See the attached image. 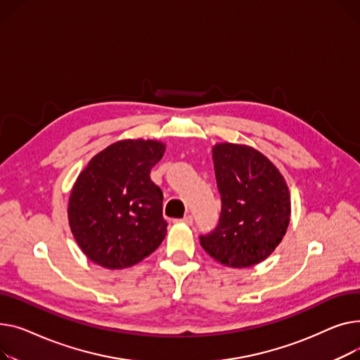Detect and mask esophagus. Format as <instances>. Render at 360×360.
I'll return each instance as SVG.
<instances>
[{
	"label": "esophagus",
	"instance_id": "1",
	"mask_svg": "<svg viewBox=\"0 0 360 360\" xmlns=\"http://www.w3.org/2000/svg\"><path fill=\"white\" fill-rule=\"evenodd\" d=\"M179 222H183L186 225H192L193 224V217L192 215H186L183 219H179Z\"/></svg>",
	"mask_w": 360,
	"mask_h": 360
}]
</instances>
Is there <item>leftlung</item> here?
<instances>
[{"label": "left lung", "instance_id": "obj_1", "mask_svg": "<svg viewBox=\"0 0 360 360\" xmlns=\"http://www.w3.org/2000/svg\"><path fill=\"white\" fill-rule=\"evenodd\" d=\"M212 158L221 215L218 225L199 237L200 245L222 264L255 266L267 259L286 234L288 186L278 168L250 146L219 143Z\"/></svg>", "mask_w": 360, "mask_h": 360}]
</instances>
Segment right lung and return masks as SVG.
I'll return each mask as SVG.
<instances>
[{
	"instance_id": "add662e5",
	"label": "right lung",
	"mask_w": 360,
	"mask_h": 360,
	"mask_svg": "<svg viewBox=\"0 0 360 360\" xmlns=\"http://www.w3.org/2000/svg\"><path fill=\"white\" fill-rule=\"evenodd\" d=\"M164 148L157 141H120L97 154L78 176L70 196V226L94 263L129 267L162 243L168 225L164 196L150 173Z\"/></svg>"
}]
</instances>
